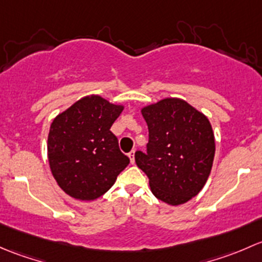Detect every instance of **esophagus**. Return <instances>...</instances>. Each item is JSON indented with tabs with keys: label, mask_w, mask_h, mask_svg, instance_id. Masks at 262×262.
Instances as JSON below:
<instances>
[{
	"label": "esophagus",
	"mask_w": 262,
	"mask_h": 262,
	"mask_svg": "<svg viewBox=\"0 0 262 262\" xmlns=\"http://www.w3.org/2000/svg\"><path fill=\"white\" fill-rule=\"evenodd\" d=\"M128 158H130L131 164H135V151H134V150L128 152Z\"/></svg>",
	"instance_id": "obj_1"
}]
</instances>
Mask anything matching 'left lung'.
<instances>
[{"label":"left lung","instance_id":"obj_1","mask_svg":"<svg viewBox=\"0 0 262 262\" xmlns=\"http://www.w3.org/2000/svg\"><path fill=\"white\" fill-rule=\"evenodd\" d=\"M149 128L146 152L135 161L149 178L154 195L179 206L195 196L211 174L214 135L208 118L179 98H165L144 107Z\"/></svg>","mask_w":262,"mask_h":262}]
</instances>
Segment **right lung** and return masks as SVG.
Instances as JSON below:
<instances>
[{
    "instance_id": "obj_1",
    "label": "right lung",
    "mask_w": 262,
    "mask_h": 262,
    "mask_svg": "<svg viewBox=\"0 0 262 262\" xmlns=\"http://www.w3.org/2000/svg\"><path fill=\"white\" fill-rule=\"evenodd\" d=\"M123 106L99 96L75 102L54 118L48 136V159L53 177L68 195L94 201L115 184L130 163L121 152L113 125Z\"/></svg>"
}]
</instances>
